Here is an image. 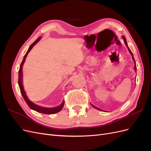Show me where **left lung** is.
<instances>
[{"mask_svg":"<svg viewBox=\"0 0 151 151\" xmlns=\"http://www.w3.org/2000/svg\"><path fill=\"white\" fill-rule=\"evenodd\" d=\"M122 37H123V41H124V43H125V45H126V46H127V47L128 48V50H129V52H130V54L132 55V59H133V60L134 61V62H135V60H134V57H133V54H132V52H131V50L129 49V47H128V45H127V40H126V38L124 37V36H122ZM134 69H135V70L136 71V69H137V67H136V64H135V67H134ZM92 106H93V107H94V108H96V109H99V110H100V109H99V108H97V107H96V106H93V105H92Z\"/></svg>","mask_w":151,"mask_h":151,"instance_id":"left-lung-1","label":"left lung"}]
</instances>
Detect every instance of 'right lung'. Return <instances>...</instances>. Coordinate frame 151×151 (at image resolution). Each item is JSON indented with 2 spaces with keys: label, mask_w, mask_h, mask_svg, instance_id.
<instances>
[{
  "label": "right lung",
  "mask_w": 151,
  "mask_h": 151,
  "mask_svg": "<svg viewBox=\"0 0 151 151\" xmlns=\"http://www.w3.org/2000/svg\"><path fill=\"white\" fill-rule=\"evenodd\" d=\"M41 38H42V37H39L37 40H36V41L34 43H33L30 45L29 49L28 50V51H27L26 53L25 54V55L24 56L23 60H22V61L21 63L20 68H19V79H18V84H19L20 91H21V93L22 94V97H23L24 99L25 100L26 103H27V104L28 105L29 107L31 109H33V110H35L36 111L39 112V113H43V114H47V115H52V114H55V113H58L60 111H61V109L63 107V105H64V101H62V103L60 105H59V106H56V107H53V108H45V107L40 106H38V105L33 103V102H31L30 100L28 99V98L27 97L25 91L24 90L23 86H22V66H23V65H24V63L25 62L26 58L27 55H28V54L29 53V52H30V50L32 48H33V47L35 46V45L39 42Z\"/></svg>",
  "instance_id": "add662e5"
}]
</instances>
